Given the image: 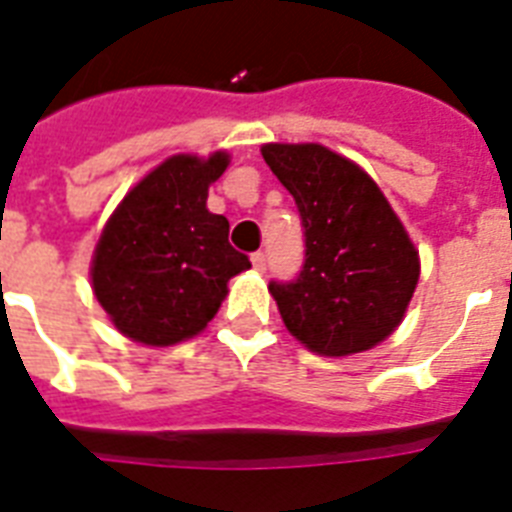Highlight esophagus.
Listing matches in <instances>:
<instances>
[{"instance_id": "1", "label": "esophagus", "mask_w": 512, "mask_h": 512, "mask_svg": "<svg viewBox=\"0 0 512 512\" xmlns=\"http://www.w3.org/2000/svg\"><path fill=\"white\" fill-rule=\"evenodd\" d=\"M252 265H255V271H260V273L265 271V255H263V252H255V255H252Z\"/></svg>"}]
</instances>
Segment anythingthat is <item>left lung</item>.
Listing matches in <instances>:
<instances>
[{
  "instance_id": "1",
  "label": "left lung",
  "mask_w": 512,
  "mask_h": 512,
  "mask_svg": "<svg viewBox=\"0 0 512 512\" xmlns=\"http://www.w3.org/2000/svg\"><path fill=\"white\" fill-rule=\"evenodd\" d=\"M265 164L292 193L305 233L295 281H271L292 337L319 356L374 348L401 324L420 255L372 177L319 143H265Z\"/></svg>"
}]
</instances>
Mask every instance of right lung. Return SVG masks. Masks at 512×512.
Instances as JSON below:
<instances>
[{"mask_svg":"<svg viewBox=\"0 0 512 512\" xmlns=\"http://www.w3.org/2000/svg\"><path fill=\"white\" fill-rule=\"evenodd\" d=\"M231 156H170L108 217L92 255V289L124 337L175 345L199 335L249 257L228 244V220L207 209Z\"/></svg>","mask_w":512,"mask_h":512,"instance_id":"1","label":"right lung"}]
</instances>
